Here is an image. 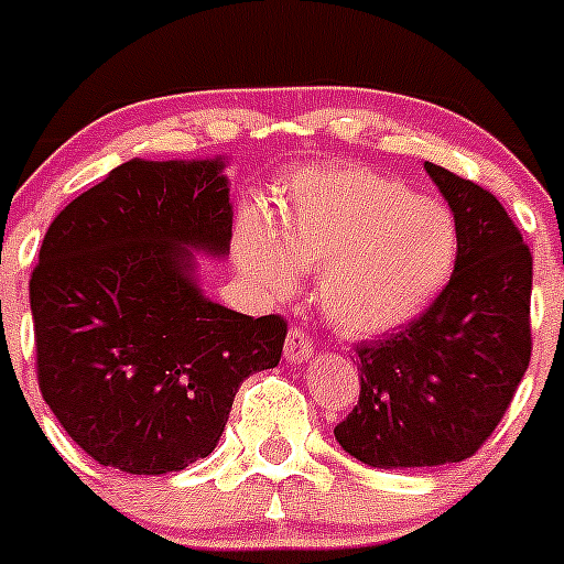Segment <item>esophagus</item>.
I'll return each mask as SVG.
<instances>
[{
    "instance_id": "esophagus-1",
    "label": "esophagus",
    "mask_w": 564,
    "mask_h": 564,
    "mask_svg": "<svg viewBox=\"0 0 564 564\" xmlns=\"http://www.w3.org/2000/svg\"><path fill=\"white\" fill-rule=\"evenodd\" d=\"M313 355V340H310V333L302 327H291L285 338V358L291 364H304V360Z\"/></svg>"
}]
</instances>
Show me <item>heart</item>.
<instances>
[{
    "label": "heart",
    "mask_w": 564,
    "mask_h": 564,
    "mask_svg": "<svg viewBox=\"0 0 564 564\" xmlns=\"http://www.w3.org/2000/svg\"><path fill=\"white\" fill-rule=\"evenodd\" d=\"M273 226L251 215L237 246L271 293H288L299 265L322 268L318 299L329 322L371 335L416 316L451 279L458 229L451 209L416 198L391 175L349 164L304 167L276 198Z\"/></svg>",
    "instance_id": "b5f03b06"
}]
</instances>
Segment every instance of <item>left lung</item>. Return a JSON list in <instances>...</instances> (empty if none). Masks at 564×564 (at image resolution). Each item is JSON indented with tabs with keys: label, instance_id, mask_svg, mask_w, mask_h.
<instances>
[{
	"label": "left lung",
	"instance_id": "left-lung-1",
	"mask_svg": "<svg viewBox=\"0 0 564 564\" xmlns=\"http://www.w3.org/2000/svg\"><path fill=\"white\" fill-rule=\"evenodd\" d=\"M425 170L458 229L453 276L431 307L355 346L358 405L335 425L369 467H438L475 456L531 360V251L498 198L438 164Z\"/></svg>",
	"mask_w": 564,
	"mask_h": 564
}]
</instances>
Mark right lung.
I'll return each mask as SVG.
<instances>
[{"instance_id": "1", "label": "right lung", "mask_w": 564, "mask_h": 564, "mask_svg": "<svg viewBox=\"0 0 564 564\" xmlns=\"http://www.w3.org/2000/svg\"><path fill=\"white\" fill-rule=\"evenodd\" d=\"M220 167L120 164L41 242L30 276L39 389L102 467L164 475L206 458L242 380L282 358L285 318L220 307L193 279L187 248L229 251Z\"/></svg>"}]
</instances>
